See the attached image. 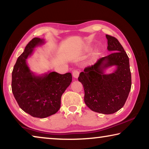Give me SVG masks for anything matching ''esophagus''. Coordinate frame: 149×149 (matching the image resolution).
Segmentation results:
<instances>
[{
    "label": "esophagus",
    "mask_w": 149,
    "mask_h": 149,
    "mask_svg": "<svg viewBox=\"0 0 149 149\" xmlns=\"http://www.w3.org/2000/svg\"><path fill=\"white\" fill-rule=\"evenodd\" d=\"M72 75H73V77H74L77 78L78 77H79V72L78 71V70H74V71L72 72Z\"/></svg>",
    "instance_id": "esophagus-1"
}]
</instances>
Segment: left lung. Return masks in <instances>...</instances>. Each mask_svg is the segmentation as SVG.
Returning a JSON list of instances; mask_svg holds the SVG:
<instances>
[{
  "instance_id": "1",
  "label": "left lung",
  "mask_w": 149,
  "mask_h": 149,
  "mask_svg": "<svg viewBox=\"0 0 149 149\" xmlns=\"http://www.w3.org/2000/svg\"><path fill=\"white\" fill-rule=\"evenodd\" d=\"M106 37L107 49L112 53L85 68L78 80L84 86L87 107L94 112L110 114L124 106L132 87V75L129 58L122 45L114 37ZM111 65H116L117 70L110 74H103V69Z\"/></svg>"
}]
</instances>
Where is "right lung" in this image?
I'll return each mask as SVG.
<instances>
[{"instance_id":"obj_1","label":"right lung","mask_w":149,"mask_h":149,"mask_svg":"<svg viewBox=\"0 0 149 149\" xmlns=\"http://www.w3.org/2000/svg\"><path fill=\"white\" fill-rule=\"evenodd\" d=\"M42 43V39L38 37L30 41L17 59L12 74V91L19 107L31 116L39 118L58 111L62 95L72 81L70 73L52 72L44 76H35L30 72L26 59L33 48Z\"/></svg>"}]
</instances>
